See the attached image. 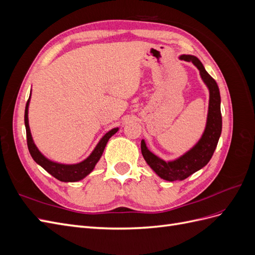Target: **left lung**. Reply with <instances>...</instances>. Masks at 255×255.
Instances as JSON below:
<instances>
[{
  "label": "left lung",
  "instance_id": "left-lung-1",
  "mask_svg": "<svg viewBox=\"0 0 255 255\" xmlns=\"http://www.w3.org/2000/svg\"><path fill=\"white\" fill-rule=\"evenodd\" d=\"M180 59L191 61L199 69L200 75L210 90V103H208L206 127L202 137L195 146H192V149L177 159L172 161L163 160L149 151L144 140H141V153L146 164L159 177L170 182L185 180L210 161L217 146L222 129L221 100L217 83L206 72L202 63L196 56L181 55Z\"/></svg>",
  "mask_w": 255,
  "mask_h": 255
}]
</instances>
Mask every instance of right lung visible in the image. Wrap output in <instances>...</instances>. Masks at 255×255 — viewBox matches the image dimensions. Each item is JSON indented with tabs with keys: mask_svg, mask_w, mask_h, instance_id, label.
Wrapping results in <instances>:
<instances>
[{
	"mask_svg": "<svg viewBox=\"0 0 255 255\" xmlns=\"http://www.w3.org/2000/svg\"><path fill=\"white\" fill-rule=\"evenodd\" d=\"M30 99V96H29ZM29 99L27 100V103L25 106V113H24V123L26 128V140H27V148L32 155L33 159L36 161L38 165H40L45 171L49 172L53 175L55 179L61 182H78L85 176H87L92 170H94L95 166L101 158L103 151L105 149V145L109 141L110 138L118 132V128L111 129L109 133H106L102 139L99 141L95 150L92 151L90 155L81 163L74 164V165H65V164H58L55 161H52L48 159L44 155L40 153V151L37 149L36 144L33 141L32 134H30V129L28 126V104Z\"/></svg>",
	"mask_w": 255,
	"mask_h": 255,
	"instance_id": "add662e5",
	"label": "right lung"
}]
</instances>
